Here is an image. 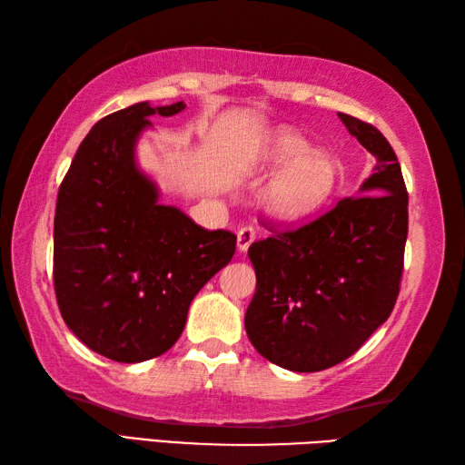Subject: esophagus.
Segmentation results:
<instances>
[{
	"instance_id": "obj_1",
	"label": "esophagus",
	"mask_w": 465,
	"mask_h": 465,
	"mask_svg": "<svg viewBox=\"0 0 465 465\" xmlns=\"http://www.w3.org/2000/svg\"><path fill=\"white\" fill-rule=\"evenodd\" d=\"M253 240H255L253 227H242V230L238 232V250L248 252V248H250Z\"/></svg>"
}]
</instances>
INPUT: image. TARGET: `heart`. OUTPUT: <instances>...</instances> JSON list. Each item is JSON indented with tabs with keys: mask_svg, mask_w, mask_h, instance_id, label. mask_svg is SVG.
I'll return each mask as SVG.
<instances>
[{
	"mask_svg": "<svg viewBox=\"0 0 465 465\" xmlns=\"http://www.w3.org/2000/svg\"><path fill=\"white\" fill-rule=\"evenodd\" d=\"M262 162L275 173L262 193L263 212L278 222H300L330 200L338 183L333 155L313 150L312 143L292 130L270 135Z\"/></svg>",
	"mask_w": 465,
	"mask_h": 465,
	"instance_id": "1",
	"label": "heart"
}]
</instances>
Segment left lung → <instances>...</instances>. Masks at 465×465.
Segmentation results:
<instances>
[{"label": "left lung", "mask_w": 465, "mask_h": 465, "mask_svg": "<svg viewBox=\"0 0 465 465\" xmlns=\"http://www.w3.org/2000/svg\"><path fill=\"white\" fill-rule=\"evenodd\" d=\"M338 115L375 162L358 197L248 250L258 283L245 331L265 360L290 371L348 360L390 318L400 293L408 240L400 162L380 130Z\"/></svg>", "instance_id": "left-lung-1"}]
</instances>
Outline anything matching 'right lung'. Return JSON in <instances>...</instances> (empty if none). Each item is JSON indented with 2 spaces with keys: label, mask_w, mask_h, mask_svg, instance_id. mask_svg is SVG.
Masks as SVG:
<instances>
[{
  "label": "right lung",
  "mask_w": 465,
  "mask_h": 465,
  "mask_svg": "<svg viewBox=\"0 0 465 465\" xmlns=\"http://www.w3.org/2000/svg\"><path fill=\"white\" fill-rule=\"evenodd\" d=\"M183 102L134 104L85 135L57 193L54 285L75 338L114 361L157 358L180 338L190 303L230 263L235 235L207 232L173 205L135 162L150 117Z\"/></svg>",
  "instance_id": "right-lung-1"
}]
</instances>
